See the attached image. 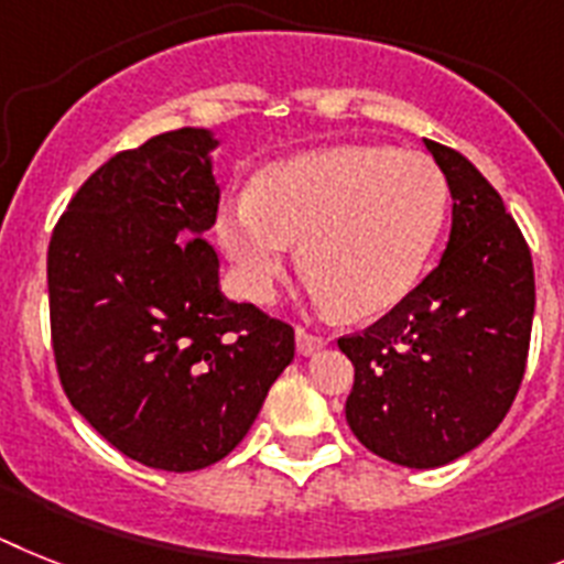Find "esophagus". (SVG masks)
<instances>
[{"instance_id":"1","label":"esophagus","mask_w":564,"mask_h":564,"mask_svg":"<svg viewBox=\"0 0 564 564\" xmlns=\"http://www.w3.org/2000/svg\"><path fill=\"white\" fill-rule=\"evenodd\" d=\"M295 343H297V351H301L303 357H312L321 349H326V340H323V337L312 335V332L301 329V326L295 329Z\"/></svg>"}]
</instances>
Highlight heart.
Returning a JSON list of instances; mask_svg holds the SVG:
<instances>
[{
	"label": "heart",
	"instance_id": "heart-1",
	"mask_svg": "<svg viewBox=\"0 0 564 564\" xmlns=\"http://www.w3.org/2000/svg\"><path fill=\"white\" fill-rule=\"evenodd\" d=\"M448 184L429 155L343 144L267 166L252 193L218 209V243L241 295L272 297L303 243L310 292L323 310L371 317L398 306L443 232Z\"/></svg>",
	"mask_w": 564,
	"mask_h": 564
}]
</instances>
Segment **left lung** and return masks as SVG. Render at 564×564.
<instances>
[{"instance_id": "1", "label": "left lung", "mask_w": 564, "mask_h": 564, "mask_svg": "<svg viewBox=\"0 0 564 564\" xmlns=\"http://www.w3.org/2000/svg\"><path fill=\"white\" fill-rule=\"evenodd\" d=\"M452 193L437 269L386 317L337 346L355 366L346 423L377 457L440 468L494 434L525 375L533 263L497 189L425 139Z\"/></svg>"}]
</instances>
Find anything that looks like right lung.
<instances>
[{"label":"right lung","instance_id":"obj_1","mask_svg":"<svg viewBox=\"0 0 564 564\" xmlns=\"http://www.w3.org/2000/svg\"><path fill=\"white\" fill-rule=\"evenodd\" d=\"M213 130L181 127L112 155L47 249L56 369L73 409L159 471H198L252 429L295 332L221 292L204 241L221 189Z\"/></svg>","mask_w":564,"mask_h":564}]
</instances>
